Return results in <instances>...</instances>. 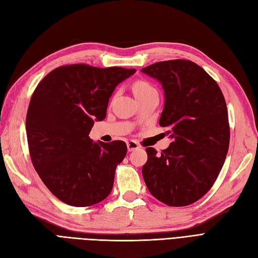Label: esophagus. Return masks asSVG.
<instances>
[{
    "label": "esophagus",
    "mask_w": 258,
    "mask_h": 258,
    "mask_svg": "<svg viewBox=\"0 0 258 258\" xmlns=\"http://www.w3.org/2000/svg\"><path fill=\"white\" fill-rule=\"evenodd\" d=\"M127 147H128V151L129 152H132V151H135V150H138V148H140V145L136 141H134V140H130V141L127 142Z\"/></svg>",
    "instance_id": "1"
}]
</instances>
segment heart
Returning <instances> with one entry per match:
<instances>
[{
	"label": "heart",
	"instance_id": "heart-1",
	"mask_svg": "<svg viewBox=\"0 0 258 258\" xmlns=\"http://www.w3.org/2000/svg\"><path fill=\"white\" fill-rule=\"evenodd\" d=\"M132 91H134L137 100L152 95V93H157L154 86L145 80H137L132 84Z\"/></svg>",
	"mask_w": 258,
	"mask_h": 258
}]
</instances>
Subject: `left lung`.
<instances>
[{"label":"left lung","mask_w":258,"mask_h":258,"mask_svg":"<svg viewBox=\"0 0 258 258\" xmlns=\"http://www.w3.org/2000/svg\"><path fill=\"white\" fill-rule=\"evenodd\" d=\"M142 72L157 79L165 89L159 124L169 127L172 138L160 154L146 148L144 182L165 205L189 206L211 189L228 152L230 128L225 98L212 77L189 60L156 62Z\"/></svg>","instance_id":"obj_1"}]
</instances>
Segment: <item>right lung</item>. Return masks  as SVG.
I'll list each match as a JSON object with an SVG mask.
<instances>
[{"label":"right lung","instance_id":"add662e5","mask_svg":"<svg viewBox=\"0 0 258 258\" xmlns=\"http://www.w3.org/2000/svg\"><path fill=\"white\" fill-rule=\"evenodd\" d=\"M136 71L67 64L36 86L26 120L30 157L43 183L64 204L93 206L112 191L127 145L92 142L89 132L95 120L105 118L116 86Z\"/></svg>","mask_w":258,"mask_h":258}]
</instances>
